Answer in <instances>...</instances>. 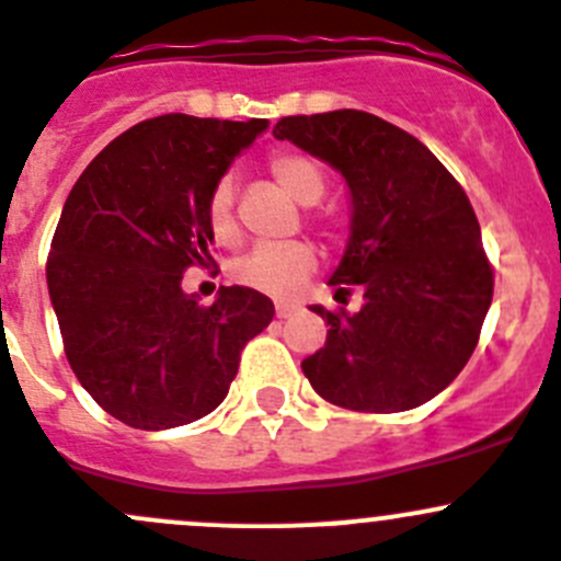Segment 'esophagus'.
<instances>
[{"mask_svg":"<svg viewBox=\"0 0 561 561\" xmlns=\"http://www.w3.org/2000/svg\"><path fill=\"white\" fill-rule=\"evenodd\" d=\"M291 313H294V305H288V302L275 305V316H278V319H288Z\"/></svg>","mask_w":561,"mask_h":561,"instance_id":"1","label":"esophagus"}]
</instances>
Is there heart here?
Masks as SVG:
<instances>
[{
    "label": "heart",
    "instance_id": "b5f03b06",
    "mask_svg": "<svg viewBox=\"0 0 561 561\" xmlns=\"http://www.w3.org/2000/svg\"><path fill=\"white\" fill-rule=\"evenodd\" d=\"M270 174L275 182L299 204H316L324 193V174L310 158L297 152H275L270 158ZM237 187L231 176H220L209 191L204 204V220L220 245H234L240 240L237 224ZM316 251L302 240L283 242V245H259L240 256L231 267V278L253 291L270 297H294L316 273Z\"/></svg>",
    "mask_w": 561,
    "mask_h": 561
}]
</instances>
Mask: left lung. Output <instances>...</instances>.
Here are the masks:
<instances>
[{
  "instance_id": "left-lung-1",
  "label": "left lung",
  "mask_w": 561,
  "mask_h": 561,
  "mask_svg": "<svg viewBox=\"0 0 561 561\" xmlns=\"http://www.w3.org/2000/svg\"><path fill=\"white\" fill-rule=\"evenodd\" d=\"M275 138L343 174L352 234L330 286H363L357 313L310 305L330 324L302 359L324 401L407 412L439 396L469 363L493 297L480 224L456 176L423 141L354 108L283 116Z\"/></svg>"
}]
</instances>
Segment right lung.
<instances>
[{
  "instance_id": "obj_1",
  "label": "right lung",
  "mask_w": 561,
  "mask_h": 561,
  "mask_svg": "<svg viewBox=\"0 0 561 561\" xmlns=\"http://www.w3.org/2000/svg\"><path fill=\"white\" fill-rule=\"evenodd\" d=\"M267 119L163 114L116 136L79 176L54 231L46 278L81 387L119 423L165 431L224 403L240 354L275 305L220 286L182 291L213 262L204 204Z\"/></svg>"
}]
</instances>
